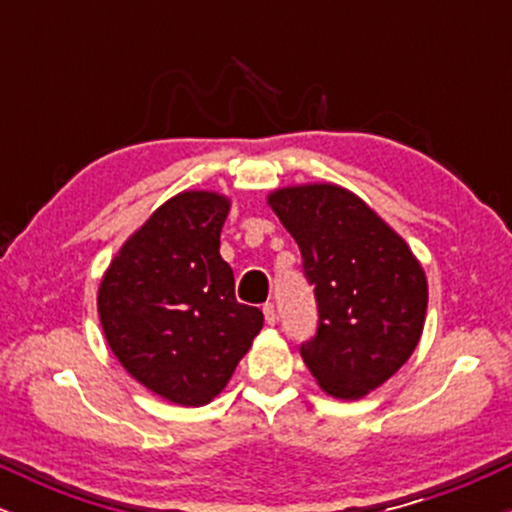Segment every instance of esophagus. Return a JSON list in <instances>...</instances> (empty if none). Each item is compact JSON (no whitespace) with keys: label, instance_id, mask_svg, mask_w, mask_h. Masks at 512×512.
I'll list each match as a JSON object with an SVG mask.
<instances>
[{"label":"esophagus","instance_id":"obj_1","mask_svg":"<svg viewBox=\"0 0 512 512\" xmlns=\"http://www.w3.org/2000/svg\"><path fill=\"white\" fill-rule=\"evenodd\" d=\"M262 313H264V320H267V325H274V322H276L274 303H264L262 305Z\"/></svg>","mask_w":512,"mask_h":512}]
</instances>
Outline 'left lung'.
I'll use <instances>...</instances> for the list:
<instances>
[{"label": "left lung", "instance_id": "obj_1", "mask_svg": "<svg viewBox=\"0 0 512 512\" xmlns=\"http://www.w3.org/2000/svg\"><path fill=\"white\" fill-rule=\"evenodd\" d=\"M298 243L315 289L317 327L301 356L322 390L358 399L395 375L419 344L428 286L416 257L387 223L337 185L269 197Z\"/></svg>", "mask_w": 512, "mask_h": 512}]
</instances>
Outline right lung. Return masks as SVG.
Wrapping results in <instances>:
<instances>
[{
    "instance_id": "1",
    "label": "right lung",
    "mask_w": 512,
    "mask_h": 512,
    "mask_svg": "<svg viewBox=\"0 0 512 512\" xmlns=\"http://www.w3.org/2000/svg\"><path fill=\"white\" fill-rule=\"evenodd\" d=\"M228 202L182 192L122 245L98 291V313L117 361L151 392L199 407L226 387L262 330L260 308L236 301L219 255Z\"/></svg>"
}]
</instances>
